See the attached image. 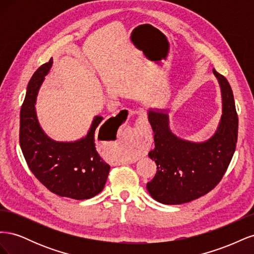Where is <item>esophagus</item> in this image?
<instances>
[{
    "instance_id": "34e87169",
    "label": "esophagus",
    "mask_w": 254,
    "mask_h": 254,
    "mask_svg": "<svg viewBox=\"0 0 254 254\" xmlns=\"http://www.w3.org/2000/svg\"><path fill=\"white\" fill-rule=\"evenodd\" d=\"M130 113H134V111H131ZM147 129H148V124L146 120H140L136 123L135 126V134H134V139H133V147L143 150L146 146H147V139H146V134H147Z\"/></svg>"
}]
</instances>
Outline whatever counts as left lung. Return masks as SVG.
I'll use <instances>...</instances> for the list:
<instances>
[{
  "mask_svg": "<svg viewBox=\"0 0 254 254\" xmlns=\"http://www.w3.org/2000/svg\"><path fill=\"white\" fill-rule=\"evenodd\" d=\"M213 73L221 89L222 117L210 140H182L170 130L166 113L148 111L155 141L148 156L156 162L157 173L146 188L161 203L181 204L207 194L220 182L232 160L238 130L233 92L226 77L215 70Z\"/></svg>",
  "mask_w": 254,
  "mask_h": 254,
  "instance_id": "1",
  "label": "left lung"
}]
</instances>
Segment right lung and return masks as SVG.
Returning a JSON list of instances; mask_svg holds the SVG:
<instances>
[{"label":"right lung","mask_w":254,"mask_h":254,"mask_svg":"<svg viewBox=\"0 0 254 254\" xmlns=\"http://www.w3.org/2000/svg\"><path fill=\"white\" fill-rule=\"evenodd\" d=\"M52 64L53 59H50L29 80L20 112V146L30 172L50 191L60 197L83 200L101 193L110 171L95 148L96 129L103 118L96 117L87 136L76 142L53 141L43 132L37 120L35 104ZM106 123L99 128V133ZM122 123L121 119L114 123L108 133L117 135Z\"/></svg>","instance_id":"add662e5"}]
</instances>
